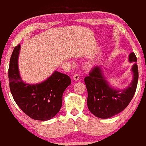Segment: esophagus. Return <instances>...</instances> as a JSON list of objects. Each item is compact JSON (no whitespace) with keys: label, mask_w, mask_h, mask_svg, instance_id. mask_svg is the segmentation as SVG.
<instances>
[{"label":"esophagus","mask_w":146,"mask_h":146,"mask_svg":"<svg viewBox=\"0 0 146 146\" xmlns=\"http://www.w3.org/2000/svg\"><path fill=\"white\" fill-rule=\"evenodd\" d=\"M73 79L74 80V81H78V80L79 79V74H75L73 76Z\"/></svg>","instance_id":"34e87169"}]
</instances>
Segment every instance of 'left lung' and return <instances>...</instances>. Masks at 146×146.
<instances>
[{"label":"left lung","instance_id":"1","mask_svg":"<svg viewBox=\"0 0 146 146\" xmlns=\"http://www.w3.org/2000/svg\"><path fill=\"white\" fill-rule=\"evenodd\" d=\"M129 60L134 62L132 70L134 79L130 86L123 90L111 88L99 66L90 70L84 81L88 91L87 104L93 115L100 118H109L123 111L132 100L135 94L139 79V70L136 55L131 53Z\"/></svg>","mask_w":146,"mask_h":146}]
</instances>
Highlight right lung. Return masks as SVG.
I'll list each match as a JSON object with an SVG mask.
<instances>
[{"label": "right lung", "mask_w": 146, "mask_h": 146, "mask_svg": "<svg viewBox=\"0 0 146 146\" xmlns=\"http://www.w3.org/2000/svg\"><path fill=\"white\" fill-rule=\"evenodd\" d=\"M20 44L14 48L8 70L9 83L12 97L19 107L36 120H48L60 111L62 94L71 84L67 74L54 72L41 84L30 85L23 83L19 72L18 57Z\"/></svg>", "instance_id": "1"}]
</instances>
